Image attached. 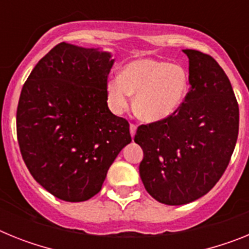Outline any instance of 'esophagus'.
I'll return each instance as SVG.
<instances>
[{
  "label": "esophagus",
  "instance_id": "1",
  "mask_svg": "<svg viewBox=\"0 0 249 249\" xmlns=\"http://www.w3.org/2000/svg\"><path fill=\"white\" fill-rule=\"evenodd\" d=\"M136 129H137V126H136L135 123H131V124H129V132H131L132 138L135 137V135H136Z\"/></svg>",
  "mask_w": 249,
  "mask_h": 249
}]
</instances>
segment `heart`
I'll list each match as a JSON object with an SVG mask.
<instances>
[{
    "mask_svg": "<svg viewBox=\"0 0 249 249\" xmlns=\"http://www.w3.org/2000/svg\"><path fill=\"white\" fill-rule=\"evenodd\" d=\"M188 92V74L181 65L153 58L127 63L121 76L107 82V101L114 113H122L136 94L133 109L141 120L157 122L175 113Z\"/></svg>",
    "mask_w": 249,
    "mask_h": 249,
    "instance_id": "b5f03b06",
    "label": "heart"
}]
</instances>
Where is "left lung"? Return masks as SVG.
I'll return each mask as SVG.
<instances>
[{"label":"left lung","instance_id":"8db88e82","mask_svg":"<svg viewBox=\"0 0 249 249\" xmlns=\"http://www.w3.org/2000/svg\"><path fill=\"white\" fill-rule=\"evenodd\" d=\"M190 59V91L169 117L141 124L140 176L160 203L181 206L210 192L231 160L239 108L227 74L210 54L183 50Z\"/></svg>","mask_w":249,"mask_h":249}]
</instances>
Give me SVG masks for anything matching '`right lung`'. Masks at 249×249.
Wrapping results in <instances>:
<instances>
[{"instance_id": "1", "label": "right lung", "mask_w": 249, "mask_h": 249, "mask_svg": "<svg viewBox=\"0 0 249 249\" xmlns=\"http://www.w3.org/2000/svg\"><path fill=\"white\" fill-rule=\"evenodd\" d=\"M109 52L58 43L39 59L22 87L17 140L32 177L67 202H83L102 188L129 123L107 106Z\"/></svg>"}]
</instances>
